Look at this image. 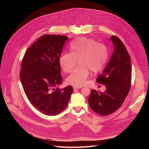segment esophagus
<instances>
[{
  "mask_svg": "<svg viewBox=\"0 0 149 149\" xmlns=\"http://www.w3.org/2000/svg\"><path fill=\"white\" fill-rule=\"evenodd\" d=\"M73 88L74 89H80V88H81V87H75V86H74Z\"/></svg>",
  "mask_w": 149,
  "mask_h": 149,
  "instance_id": "esophagus-1",
  "label": "esophagus"
}]
</instances>
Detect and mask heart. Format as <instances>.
I'll use <instances>...</instances> for the list:
<instances>
[{"mask_svg":"<svg viewBox=\"0 0 149 149\" xmlns=\"http://www.w3.org/2000/svg\"><path fill=\"white\" fill-rule=\"evenodd\" d=\"M71 52L63 54L59 59V65L63 72L69 73L75 67L77 61L79 67L67 78V84L82 87L87 82L90 71L98 72L104 67L108 59L107 48L93 39L79 38L70 45Z\"/></svg>","mask_w":149,"mask_h":149,"instance_id":"obj_1","label":"heart"}]
</instances>
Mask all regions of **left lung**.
I'll return each mask as SVG.
<instances>
[{
	"label": "left lung",
	"mask_w": 149,
	"mask_h": 149,
	"mask_svg": "<svg viewBox=\"0 0 149 149\" xmlns=\"http://www.w3.org/2000/svg\"><path fill=\"white\" fill-rule=\"evenodd\" d=\"M114 51L98 83L105 85L106 90L98 93L92 90L88 98L91 109L101 116H107L117 110L129 94L131 87L132 66L130 56L121 40L117 36L110 38Z\"/></svg>",
	"instance_id": "obj_1"
}]
</instances>
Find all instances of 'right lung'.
Returning a JSON list of instances; mask_svg holds the SVG:
<instances>
[{
	"instance_id": "right-lung-1",
	"label": "right lung",
	"mask_w": 149,
	"mask_h": 149,
	"mask_svg": "<svg viewBox=\"0 0 149 149\" xmlns=\"http://www.w3.org/2000/svg\"><path fill=\"white\" fill-rule=\"evenodd\" d=\"M66 36L45 35L25 52L20 78L25 93L32 105L47 116H56L65 109L73 91L72 86L62 89L59 59Z\"/></svg>"
}]
</instances>
